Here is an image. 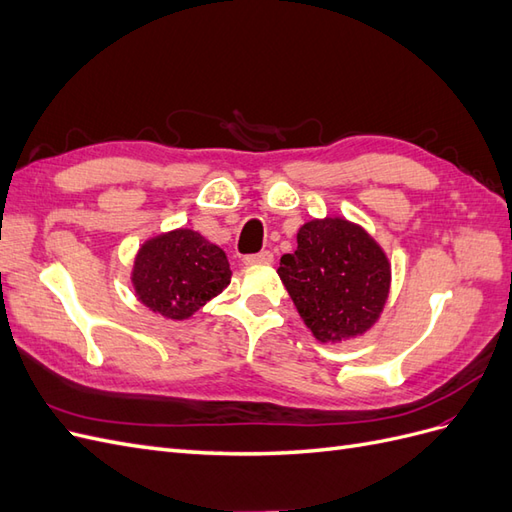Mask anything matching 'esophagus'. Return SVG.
<instances>
[{
	"label": "esophagus",
	"instance_id": "esophagus-1",
	"mask_svg": "<svg viewBox=\"0 0 512 512\" xmlns=\"http://www.w3.org/2000/svg\"><path fill=\"white\" fill-rule=\"evenodd\" d=\"M273 262V254L271 252H260V254H252L243 258L245 267H254V265H271Z\"/></svg>",
	"mask_w": 512,
	"mask_h": 512
}]
</instances>
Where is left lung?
Wrapping results in <instances>:
<instances>
[{
    "mask_svg": "<svg viewBox=\"0 0 512 512\" xmlns=\"http://www.w3.org/2000/svg\"><path fill=\"white\" fill-rule=\"evenodd\" d=\"M282 284L320 344L365 335L380 320L391 292V262L356 222L327 215L305 222L297 250L280 260Z\"/></svg>",
    "mask_w": 512,
    "mask_h": 512,
    "instance_id": "obj_1",
    "label": "left lung"
}]
</instances>
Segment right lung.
Masks as SVG:
<instances>
[{
  "label": "right lung",
  "instance_id": "right-lung-1",
  "mask_svg": "<svg viewBox=\"0 0 512 512\" xmlns=\"http://www.w3.org/2000/svg\"><path fill=\"white\" fill-rule=\"evenodd\" d=\"M220 245L198 230L173 228L149 237L134 256L130 282L136 299L166 320H188L230 284Z\"/></svg>",
  "mask_w": 512,
  "mask_h": 512
}]
</instances>
